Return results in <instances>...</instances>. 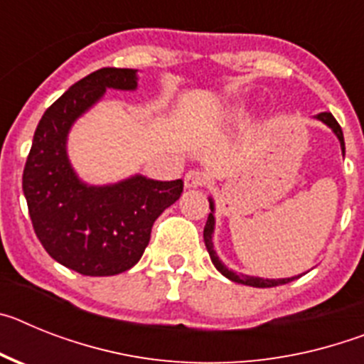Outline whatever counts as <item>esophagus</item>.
I'll list each match as a JSON object with an SVG mask.
<instances>
[{
	"mask_svg": "<svg viewBox=\"0 0 364 364\" xmlns=\"http://www.w3.org/2000/svg\"><path fill=\"white\" fill-rule=\"evenodd\" d=\"M204 182H205L204 173L195 171V169H193V171H188V173H186V176H184V184H186V188H188V189L200 188V186H204Z\"/></svg>",
	"mask_w": 364,
	"mask_h": 364,
	"instance_id": "34e87169",
	"label": "esophagus"
}]
</instances>
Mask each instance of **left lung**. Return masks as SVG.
<instances>
[{"instance_id": "obj_1", "label": "left lung", "mask_w": 364, "mask_h": 364, "mask_svg": "<svg viewBox=\"0 0 364 364\" xmlns=\"http://www.w3.org/2000/svg\"><path fill=\"white\" fill-rule=\"evenodd\" d=\"M314 118H315V120L323 122L324 125H328V127L333 131V134H336L337 140H339V144H341V151H343V156H345V136H343V129H341V125L337 124L336 118L332 117V112H328V111L319 112V114H315ZM208 200H210L211 213H210V217H208V222H205V228H204V242H205V247H208V253H210V257H211V262H213L215 268H217L218 272L224 275V277L230 279V281H233V282H237V284L253 286V288H273V286L288 284V282L295 281V279H299L301 275H304V273H301V275H295V277L264 279V277H253V275H244V273H237V272H233V269L228 268V266L224 264L220 259H218L217 252H215V246H213L215 200H213V197H210Z\"/></svg>"}]
</instances>
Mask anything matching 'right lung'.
Returning <instances> with one entry per match:
<instances>
[{
	"mask_svg": "<svg viewBox=\"0 0 364 364\" xmlns=\"http://www.w3.org/2000/svg\"><path fill=\"white\" fill-rule=\"evenodd\" d=\"M138 70L104 67L69 87L41 117L23 169L32 226L56 262L89 277H109L136 264L153 222L182 195V180L133 175L114 184H87L67 153L73 125L107 89L136 91Z\"/></svg>",
	"mask_w": 364,
	"mask_h": 364,
	"instance_id": "1",
	"label": "right lung"
}]
</instances>
